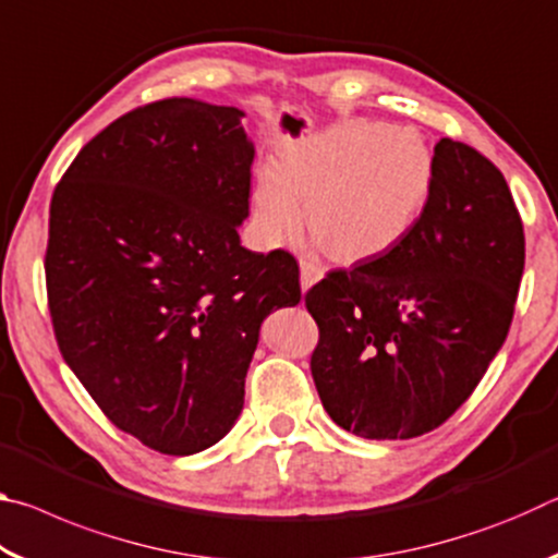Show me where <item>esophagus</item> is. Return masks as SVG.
<instances>
[{
	"instance_id": "obj_1",
	"label": "esophagus",
	"mask_w": 558,
	"mask_h": 558,
	"mask_svg": "<svg viewBox=\"0 0 558 558\" xmlns=\"http://www.w3.org/2000/svg\"><path fill=\"white\" fill-rule=\"evenodd\" d=\"M323 278V268L317 266L313 260H300V288L302 292H307L315 282Z\"/></svg>"
}]
</instances>
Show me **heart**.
<instances>
[{"mask_svg":"<svg viewBox=\"0 0 558 558\" xmlns=\"http://www.w3.org/2000/svg\"><path fill=\"white\" fill-rule=\"evenodd\" d=\"M433 155L411 130L352 120L292 145L278 169H260L253 231L263 245H286L307 229L329 258H376L411 233L433 192Z\"/></svg>","mask_w":558,"mask_h":558,"instance_id":"1","label":"heart"}]
</instances>
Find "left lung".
<instances>
[{
  "mask_svg": "<svg viewBox=\"0 0 558 558\" xmlns=\"http://www.w3.org/2000/svg\"><path fill=\"white\" fill-rule=\"evenodd\" d=\"M411 233L332 270L305 295L319 327L313 379L337 426L423 436L456 413L502 349L524 272V229L499 169L442 137Z\"/></svg>",
  "mask_w": 558,
  "mask_h": 558,
  "instance_id": "1",
  "label": "left lung"
}]
</instances>
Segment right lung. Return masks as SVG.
<instances>
[{
	"mask_svg": "<svg viewBox=\"0 0 558 558\" xmlns=\"http://www.w3.org/2000/svg\"><path fill=\"white\" fill-rule=\"evenodd\" d=\"M243 116L149 102L93 137L51 199L56 342L102 413L165 456L233 428L263 319L300 302L295 258L239 239L256 157Z\"/></svg>",
	"mask_w": 558,
	"mask_h": 558,
	"instance_id": "right-lung-1",
	"label": "right lung"
}]
</instances>
